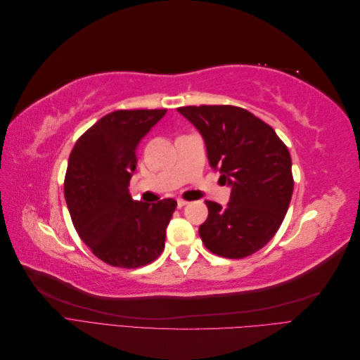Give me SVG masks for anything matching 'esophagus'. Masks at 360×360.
<instances>
[{"instance_id": "obj_1", "label": "esophagus", "mask_w": 360, "mask_h": 360, "mask_svg": "<svg viewBox=\"0 0 360 360\" xmlns=\"http://www.w3.org/2000/svg\"><path fill=\"white\" fill-rule=\"evenodd\" d=\"M188 204V201H184V200H177V207H179V209H181V207H184V205H186Z\"/></svg>"}]
</instances>
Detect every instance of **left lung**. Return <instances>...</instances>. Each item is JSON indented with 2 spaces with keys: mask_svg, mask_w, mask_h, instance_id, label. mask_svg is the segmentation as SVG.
<instances>
[{
  "mask_svg": "<svg viewBox=\"0 0 360 360\" xmlns=\"http://www.w3.org/2000/svg\"><path fill=\"white\" fill-rule=\"evenodd\" d=\"M179 112L201 134L210 167L231 188L225 207L205 201L200 237L210 252L245 258L266 246L284 221L292 195L290 151L254 114L231 105L183 106Z\"/></svg>",
  "mask_w": 360,
  "mask_h": 360,
  "instance_id": "8db88e82",
  "label": "left lung"
}]
</instances>
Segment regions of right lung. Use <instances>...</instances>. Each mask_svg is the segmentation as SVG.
<instances>
[{"label": "right lung", "mask_w": 360, "mask_h": 360, "mask_svg": "<svg viewBox=\"0 0 360 360\" xmlns=\"http://www.w3.org/2000/svg\"><path fill=\"white\" fill-rule=\"evenodd\" d=\"M167 110L114 111L76 141L64 180V197L82 242L105 263L136 269L165 248L172 198L135 201L129 181L138 165V146Z\"/></svg>", "instance_id": "1"}]
</instances>
